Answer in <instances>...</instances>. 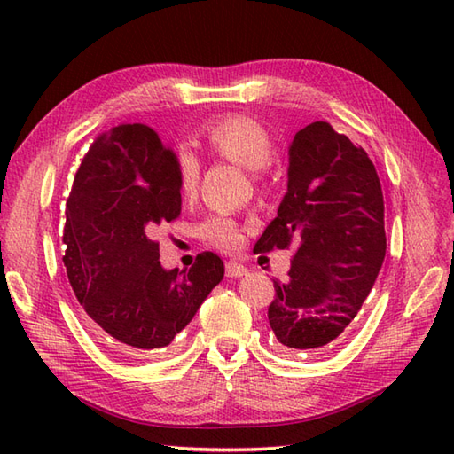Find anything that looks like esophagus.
Masks as SVG:
<instances>
[{"mask_svg": "<svg viewBox=\"0 0 454 454\" xmlns=\"http://www.w3.org/2000/svg\"><path fill=\"white\" fill-rule=\"evenodd\" d=\"M246 273H247V269L242 263H238V262H228L226 263V275L228 277H242Z\"/></svg>", "mask_w": 454, "mask_h": 454, "instance_id": "34e87169", "label": "esophagus"}]
</instances>
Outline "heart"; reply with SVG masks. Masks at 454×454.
Listing matches in <instances>:
<instances>
[{
  "instance_id": "1",
  "label": "heart",
  "mask_w": 454,
  "mask_h": 454,
  "mask_svg": "<svg viewBox=\"0 0 454 454\" xmlns=\"http://www.w3.org/2000/svg\"><path fill=\"white\" fill-rule=\"evenodd\" d=\"M208 148L238 163L249 171L263 169L273 156V142L267 130L255 119L246 114H230V117L212 122L207 130ZM200 163L199 158L187 148L176 152V176L183 195L189 197L197 191ZM200 238L224 252H234L242 244L236 224L224 216H212L199 228Z\"/></svg>"
}]
</instances>
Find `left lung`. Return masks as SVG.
I'll return each instance as SVG.
<instances>
[{"mask_svg": "<svg viewBox=\"0 0 454 454\" xmlns=\"http://www.w3.org/2000/svg\"><path fill=\"white\" fill-rule=\"evenodd\" d=\"M296 244L273 281L269 325L285 351L332 347L361 310L387 255L379 176L361 146L317 121L288 146L286 192L257 252Z\"/></svg>", "mask_w": 454, "mask_h": 454, "instance_id": "1", "label": "left lung"}]
</instances>
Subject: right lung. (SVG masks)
<instances>
[{"instance_id":"add662e5","label":"right lung","mask_w":454,"mask_h":454,"mask_svg":"<svg viewBox=\"0 0 454 454\" xmlns=\"http://www.w3.org/2000/svg\"><path fill=\"white\" fill-rule=\"evenodd\" d=\"M181 212L176 153L144 124L91 144L66 202L64 265L91 332L117 353L166 349L222 277V259L163 269L152 236Z\"/></svg>"}]
</instances>
